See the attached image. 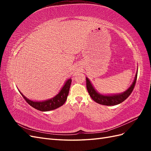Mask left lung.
I'll return each mask as SVG.
<instances>
[{
    "instance_id": "obj_1",
    "label": "left lung",
    "mask_w": 151,
    "mask_h": 151,
    "mask_svg": "<svg viewBox=\"0 0 151 151\" xmlns=\"http://www.w3.org/2000/svg\"><path fill=\"white\" fill-rule=\"evenodd\" d=\"M137 76V71L136 74L135 78L129 88H128L126 91L121 93L114 94V95H102L100 93L97 91L93 86L92 85L89 78L86 77V87H87L88 91L91 99L95 102L102 105L106 106H114L121 103L124 100L129 97V95L132 92L134 86L136 84V79Z\"/></svg>"
}]
</instances>
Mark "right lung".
Wrapping results in <instances>:
<instances>
[{"label":"right lung","mask_w":151,"mask_h":151,"mask_svg":"<svg viewBox=\"0 0 151 151\" xmlns=\"http://www.w3.org/2000/svg\"><path fill=\"white\" fill-rule=\"evenodd\" d=\"M71 81V78H69L68 80H67L66 82H65V84L63 85L58 93L54 96V97L43 101H31L25 97L20 91H19L21 93L22 97L25 99V101L31 106H32L35 109H37V110H40L41 111H50L52 110H55V109L60 107L61 106H62L65 103V102L67 100V96H68L69 94Z\"/></svg>","instance_id":"1"}]
</instances>
